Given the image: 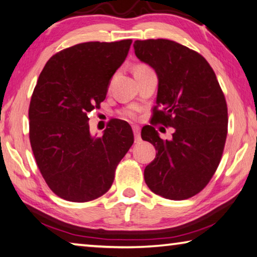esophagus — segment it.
<instances>
[{"mask_svg":"<svg viewBox=\"0 0 257 257\" xmlns=\"http://www.w3.org/2000/svg\"><path fill=\"white\" fill-rule=\"evenodd\" d=\"M133 132H134V135H135V143H140V142L142 141V138H141V128L138 127V125H134Z\"/></svg>","mask_w":257,"mask_h":257,"instance_id":"1","label":"esophagus"}]
</instances>
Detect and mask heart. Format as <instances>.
<instances>
[{
	"label": "heart",
	"instance_id": "b5f03b06",
	"mask_svg": "<svg viewBox=\"0 0 257 257\" xmlns=\"http://www.w3.org/2000/svg\"><path fill=\"white\" fill-rule=\"evenodd\" d=\"M148 68H150V67L146 66V65L141 64V65H137V66L135 67V72L136 71H142V70H148ZM137 111H138L137 107L132 106V107H128V108L123 109V111L121 112V114L123 116H125V117H130V119H133V117L136 116V112Z\"/></svg>",
	"mask_w": 257,
	"mask_h": 257
}]
</instances>
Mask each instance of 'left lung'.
I'll return each instance as SVG.
<instances>
[{"mask_svg": "<svg viewBox=\"0 0 257 257\" xmlns=\"http://www.w3.org/2000/svg\"><path fill=\"white\" fill-rule=\"evenodd\" d=\"M134 49L158 75L151 123L175 128L170 141L161 140L153 125L142 129V138L158 151L144 170L145 183L166 199H189L205 189L221 161L227 134L225 97L213 68L197 51L165 39L137 40Z\"/></svg>", "mask_w": 257, "mask_h": 257, "instance_id": "left-lung-1", "label": "left lung"}]
</instances>
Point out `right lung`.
Wrapping results in <instances>:
<instances>
[{
  "mask_svg": "<svg viewBox=\"0 0 257 257\" xmlns=\"http://www.w3.org/2000/svg\"><path fill=\"white\" fill-rule=\"evenodd\" d=\"M132 42L66 48L48 60L39 76L28 109L31 146L44 181L65 200L91 201L106 193L134 143L128 122L109 121L100 137L90 135L88 123Z\"/></svg>",
  "mask_w": 257,
  "mask_h": 257,
  "instance_id": "add662e5",
  "label": "right lung"
}]
</instances>
